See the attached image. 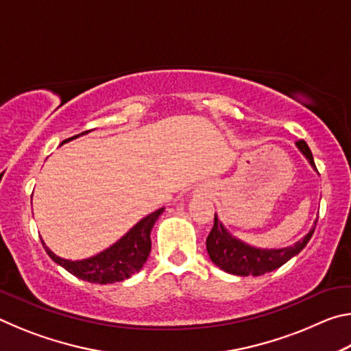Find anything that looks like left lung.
Returning <instances> with one entry per match:
<instances>
[{"instance_id": "8db88e82", "label": "left lung", "mask_w": 351, "mask_h": 351, "mask_svg": "<svg viewBox=\"0 0 351 351\" xmlns=\"http://www.w3.org/2000/svg\"><path fill=\"white\" fill-rule=\"evenodd\" d=\"M295 145L308 159L311 167L316 169L313 153L310 147L306 145V142L300 139L295 142ZM316 223L317 219L314 221L310 232L302 240L294 243L293 246L282 249H260L247 245V243L239 240L237 237L230 235L215 213V221H213V228L206 240V247L213 263L219 269L229 272V274L241 277L263 276L266 272L280 268L289 258H293L294 255L299 254L313 237L314 229H316Z\"/></svg>"}]
</instances>
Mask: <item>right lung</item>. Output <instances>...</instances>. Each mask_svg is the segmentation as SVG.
<instances>
[{
	"label": "right lung",
	"instance_id": "1",
	"mask_svg": "<svg viewBox=\"0 0 351 351\" xmlns=\"http://www.w3.org/2000/svg\"><path fill=\"white\" fill-rule=\"evenodd\" d=\"M90 132L91 130H88V132H83L82 134H86ZM79 136L80 134L63 141V144L68 141L79 138ZM162 212L164 207L150 213V215H147L145 218H142L138 224H134L121 240L114 243V245H111L110 247H106L105 251L99 252L97 255H94V257L90 258L75 261L62 258L52 252L51 249L45 245L43 240H41V243H43V247L47 255H49L57 265H60L62 268L71 272V274L75 276L77 278H80V280L99 285L122 282L125 280V278L132 277L134 272H139L142 266H144L148 258V254L152 251L150 232L154 223H156V219Z\"/></svg>",
	"mask_w": 351,
	"mask_h": 351
}]
</instances>
